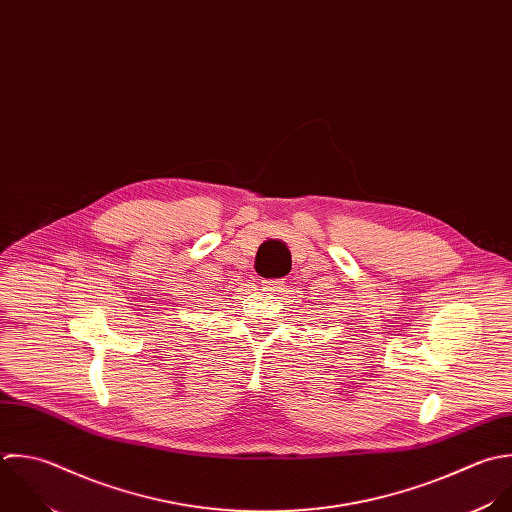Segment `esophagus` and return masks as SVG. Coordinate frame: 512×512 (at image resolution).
<instances>
[{
    "label": "esophagus",
    "instance_id": "34e87169",
    "mask_svg": "<svg viewBox=\"0 0 512 512\" xmlns=\"http://www.w3.org/2000/svg\"><path fill=\"white\" fill-rule=\"evenodd\" d=\"M263 287L267 291H281L285 287V281L283 279H265L263 281Z\"/></svg>",
    "mask_w": 512,
    "mask_h": 512
}]
</instances>
